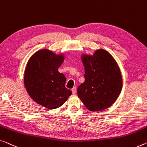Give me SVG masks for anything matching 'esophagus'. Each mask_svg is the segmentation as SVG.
I'll return each mask as SVG.
<instances>
[{
  "instance_id": "obj_1",
  "label": "esophagus",
  "mask_w": 147,
  "mask_h": 147,
  "mask_svg": "<svg viewBox=\"0 0 147 147\" xmlns=\"http://www.w3.org/2000/svg\"><path fill=\"white\" fill-rule=\"evenodd\" d=\"M72 92H73V94H76V86H74V87L73 88V89H72Z\"/></svg>"
}]
</instances>
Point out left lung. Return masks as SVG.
<instances>
[{
  "instance_id": "1",
  "label": "left lung",
  "mask_w": 147,
  "mask_h": 147,
  "mask_svg": "<svg viewBox=\"0 0 147 147\" xmlns=\"http://www.w3.org/2000/svg\"><path fill=\"white\" fill-rule=\"evenodd\" d=\"M84 82L77 89L79 98L90 111H99L114 103L122 88L119 67L106 50H97L94 55L82 56Z\"/></svg>"
}]
</instances>
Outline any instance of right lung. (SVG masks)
Returning <instances> with one entry per match:
<instances>
[{
    "label": "right lung",
    "instance_id": "1",
    "mask_svg": "<svg viewBox=\"0 0 147 147\" xmlns=\"http://www.w3.org/2000/svg\"><path fill=\"white\" fill-rule=\"evenodd\" d=\"M64 57L48 50L36 52L30 58L25 71L24 84L31 98L49 109L61 107L71 95L65 88L66 78L58 71Z\"/></svg>",
    "mask_w": 147,
    "mask_h": 147
}]
</instances>
